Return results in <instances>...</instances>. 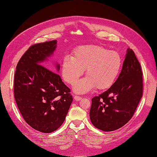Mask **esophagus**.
<instances>
[{
    "mask_svg": "<svg viewBox=\"0 0 157 157\" xmlns=\"http://www.w3.org/2000/svg\"><path fill=\"white\" fill-rule=\"evenodd\" d=\"M81 97H79V96H77V95H76V96H74V100L75 101H80L81 99Z\"/></svg>",
    "mask_w": 157,
    "mask_h": 157,
    "instance_id": "1",
    "label": "esophagus"
}]
</instances>
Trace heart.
Listing matches in <instances>:
<instances>
[{"mask_svg": "<svg viewBox=\"0 0 157 157\" xmlns=\"http://www.w3.org/2000/svg\"><path fill=\"white\" fill-rule=\"evenodd\" d=\"M122 65L118 53L101 46L85 45L76 48L72 56H65L62 60L61 74L63 79L73 85L86 69V77L74 86V91L82 94L96 87L98 90L109 88L118 76Z\"/></svg>", "mask_w": 157, "mask_h": 157, "instance_id": "b5f03b06", "label": "heart"}]
</instances>
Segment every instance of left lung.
Returning <instances> with one entry per match:
<instances>
[{
    "mask_svg": "<svg viewBox=\"0 0 157 157\" xmlns=\"http://www.w3.org/2000/svg\"><path fill=\"white\" fill-rule=\"evenodd\" d=\"M143 73L132 49H127L122 70L113 85L92 99L90 118L105 132L116 130L131 119L143 95Z\"/></svg>",
    "mask_w": 157,
    "mask_h": 157,
    "instance_id": "8db88e82",
    "label": "left lung"
}]
</instances>
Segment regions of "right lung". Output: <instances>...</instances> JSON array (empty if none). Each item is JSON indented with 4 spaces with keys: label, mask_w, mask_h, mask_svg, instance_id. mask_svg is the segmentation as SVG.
<instances>
[{
    "label": "right lung",
    "mask_w": 157,
    "mask_h": 157,
    "mask_svg": "<svg viewBox=\"0 0 157 157\" xmlns=\"http://www.w3.org/2000/svg\"><path fill=\"white\" fill-rule=\"evenodd\" d=\"M56 46V40L30 46L19 60L14 75V95L22 117L43 133L62 125L73 100L60 76L51 71L59 72L60 64L52 67L47 62Z\"/></svg>",
    "instance_id": "right-lung-1"
}]
</instances>
